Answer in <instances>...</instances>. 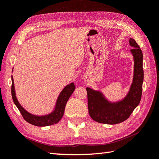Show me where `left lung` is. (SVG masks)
<instances>
[{"label": "left lung", "instance_id": "left-lung-1", "mask_svg": "<svg viewBox=\"0 0 159 159\" xmlns=\"http://www.w3.org/2000/svg\"><path fill=\"white\" fill-rule=\"evenodd\" d=\"M130 50L134 57V78L129 91L125 97L116 102H111L101 91L87 88L88 111L91 118L97 122L116 125L125 121L139 104L142 96L144 71L142 51L134 39L129 38Z\"/></svg>", "mask_w": 159, "mask_h": 159}]
</instances>
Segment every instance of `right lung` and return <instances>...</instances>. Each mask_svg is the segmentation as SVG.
<instances>
[{
	"instance_id": "right-lung-1",
	"label": "right lung",
	"mask_w": 159,
	"mask_h": 159,
	"mask_svg": "<svg viewBox=\"0 0 159 159\" xmlns=\"http://www.w3.org/2000/svg\"><path fill=\"white\" fill-rule=\"evenodd\" d=\"M75 89V85L74 83H71L70 84L65 86V88L62 89L60 92L57 99L56 101L55 108L51 113L45 115H35L30 113L29 112L22 107L20 104L18 100L16 99L15 89H14V79L11 76V97H12L13 102L14 104L18 109L22 115L24 120L31 125L37 126H47L55 125L59 122L64 115L65 108L66 103H67L69 98L71 97V95L73 93Z\"/></svg>"
}]
</instances>
